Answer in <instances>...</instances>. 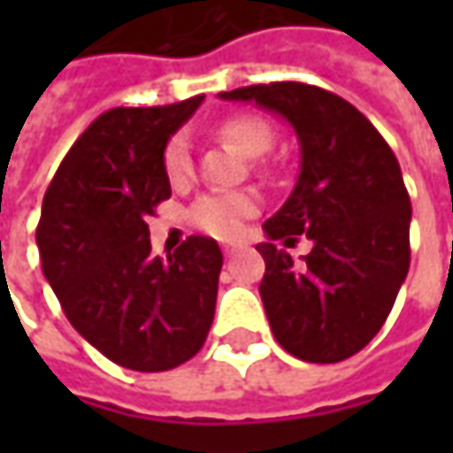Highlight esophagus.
Here are the masks:
<instances>
[{"label":"esophagus","instance_id":"esophagus-1","mask_svg":"<svg viewBox=\"0 0 453 453\" xmlns=\"http://www.w3.org/2000/svg\"><path fill=\"white\" fill-rule=\"evenodd\" d=\"M221 250H224V254H226V257H232V254H234L236 250H239V244H224Z\"/></svg>","mask_w":453,"mask_h":453}]
</instances>
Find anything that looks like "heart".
I'll list each match as a JSON object with an SVG mask.
<instances>
[{
  "instance_id": "1",
  "label": "heart",
  "mask_w": 453,
  "mask_h": 453,
  "mask_svg": "<svg viewBox=\"0 0 453 453\" xmlns=\"http://www.w3.org/2000/svg\"><path fill=\"white\" fill-rule=\"evenodd\" d=\"M219 135L229 141L239 153L244 156H262L272 149V128L257 115H234L226 118L219 126ZM164 173L168 183L181 186L194 173V158H191V143L183 133H176L164 149ZM259 211V199L250 191H211L194 201L188 209V219L194 226L203 229L206 234L232 239L242 234L244 221Z\"/></svg>"
}]
</instances>
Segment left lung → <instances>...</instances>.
Returning a JSON list of instances; mask_svg holds the SVG:
<instances>
[{
  "mask_svg": "<svg viewBox=\"0 0 453 453\" xmlns=\"http://www.w3.org/2000/svg\"><path fill=\"white\" fill-rule=\"evenodd\" d=\"M219 97L282 115L300 141L297 183L257 244L272 335L307 363L356 356L383 327L411 265V199L393 150L357 108L315 85L270 82ZM297 234L313 242L303 265L273 244Z\"/></svg>",
  "mask_w": 453,
  "mask_h": 453,
  "instance_id": "1",
  "label": "left lung"
}]
</instances>
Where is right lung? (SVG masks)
I'll use <instances>...</instances> for the list:
<instances>
[{
    "label": "right lung",
    "instance_id": "1",
    "mask_svg": "<svg viewBox=\"0 0 453 453\" xmlns=\"http://www.w3.org/2000/svg\"><path fill=\"white\" fill-rule=\"evenodd\" d=\"M201 100L96 118L62 158L37 224L42 272L67 320L108 360L141 373L191 360L214 322L217 242L188 236L161 259L146 224L171 196L165 143Z\"/></svg>",
    "mask_w": 453,
    "mask_h": 453
}]
</instances>
